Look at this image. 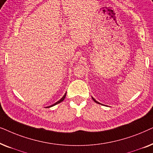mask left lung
I'll return each mask as SVG.
<instances>
[{
    "label": "left lung",
    "instance_id": "8db88e82",
    "mask_svg": "<svg viewBox=\"0 0 153 153\" xmlns=\"http://www.w3.org/2000/svg\"><path fill=\"white\" fill-rule=\"evenodd\" d=\"M92 99H93V101H94V102H96V103H97V104H100V103H99V102H98L97 101H96V100H95V99H94V98H93V97H92Z\"/></svg>",
    "mask_w": 153,
    "mask_h": 153
}]
</instances>
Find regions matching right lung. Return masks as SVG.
<instances>
[{
	"instance_id": "right-lung-1",
	"label": "right lung",
	"mask_w": 153,
	"mask_h": 153,
	"mask_svg": "<svg viewBox=\"0 0 153 153\" xmlns=\"http://www.w3.org/2000/svg\"><path fill=\"white\" fill-rule=\"evenodd\" d=\"M66 93H67V92H66V93H65V95H63V97H62L61 98V99H60V100H59V101H58L57 102H56V103H55V104H53V105L50 106H49V107H51V106H55V105H56V104H59V103H60V102H62V101H63V100H65V96H66Z\"/></svg>"
}]
</instances>
